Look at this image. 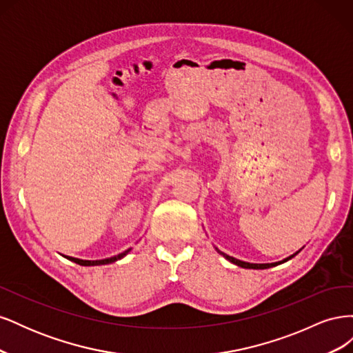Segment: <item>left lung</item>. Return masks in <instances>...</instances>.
Returning <instances> with one entry per match:
<instances>
[{"instance_id": "left-lung-1", "label": "left lung", "mask_w": 353, "mask_h": 353, "mask_svg": "<svg viewBox=\"0 0 353 353\" xmlns=\"http://www.w3.org/2000/svg\"><path fill=\"white\" fill-rule=\"evenodd\" d=\"M221 254H223L222 252H219ZM299 252H296L294 254H297ZM294 254H292L290 258H287V259H284L283 262H287L288 259H292ZM223 258L225 259H228L230 262H232V263H236V265H239V266H241V268H250V270H266V268H271V266H275V265H279V263H283V262H275V263H249V262H243V261H239V259H236V258H232V256H228V254H223Z\"/></svg>"}]
</instances>
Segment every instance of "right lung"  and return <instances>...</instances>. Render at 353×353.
<instances>
[{
  "instance_id": "right-lung-1",
  "label": "right lung",
  "mask_w": 353,
  "mask_h": 353,
  "mask_svg": "<svg viewBox=\"0 0 353 353\" xmlns=\"http://www.w3.org/2000/svg\"><path fill=\"white\" fill-rule=\"evenodd\" d=\"M131 249H128V250H125L123 253H119V254H116V256H113V258H109V259H101V261H82V259H77V258H70L69 256V261H72V262H74V263H78V265H82V266H94V265H105V263H112V262H114V261H119V259H122L123 256L130 252Z\"/></svg>"
}]
</instances>
